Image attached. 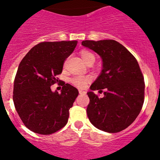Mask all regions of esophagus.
Returning a JSON list of instances; mask_svg holds the SVG:
<instances>
[{
	"mask_svg": "<svg viewBox=\"0 0 160 160\" xmlns=\"http://www.w3.org/2000/svg\"><path fill=\"white\" fill-rule=\"evenodd\" d=\"M79 93H80V94H85L86 92L83 91V90H79Z\"/></svg>",
	"mask_w": 160,
	"mask_h": 160,
	"instance_id": "34e87169",
	"label": "esophagus"
}]
</instances>
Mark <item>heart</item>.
<instances>
[{
	"label": "heart",
	"instance_id": "obj_1",
	"mask_svg": "<svg viewBox=\"0 0 160 160\" xmlns=\"http://www.w3.org/2000/svg\"><path fill=\"white\" fill-rule=\"evenodd\" d=\"M80 54L82 59L86 63H88L90 62L95 61V56L93 53L87 50H82L80 52ZM90 81V77H85V76H77L71 79V83L80 89H83L87 86V83Z\"/></svg>",
	"mask_w": 160,
	"mask_h": 160
}]
</instances>
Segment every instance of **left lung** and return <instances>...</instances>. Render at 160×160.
<instances>
[{
	"label": "left lung",
	"instance_id": "1",
	"mask_svg": "<svg viewBox=\"0 0 160 160\" xmlns=\"http://www.w3.org/2000/svg\"><path fill=\"white\" fill-rule=\"evenodd\" d=\"M82 44L102 60L101 73L90 90L100 93L105 90L104 97L99 98L93 91L87 93L89 120L104 132H120L133 122L143 105L145 83L139 63L125 47L114 40H83Z\"/></svg>",
	"mask_w": 160,
	"mask_h": 160
}]
</instances>
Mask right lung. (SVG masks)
<instances>
[{"instance_id":"1","label":"right lung","mask_w":160,"mask_h":160,"mask_svg":"<svg viewBox=\"0 0 160 160\" xmlns=\"http://www.w3.org/2000/svg\"><path fill=\"white\" fill-rule=\"evenodd\" d=\"M77 43V40L41 42L20 63L13 83V103L25 127L36 133L50 135L67 123L78 90L64 83L58 93L52 92L50 86L60 81L56 77L62 73Z\"/></svg>"}]
</instances>
